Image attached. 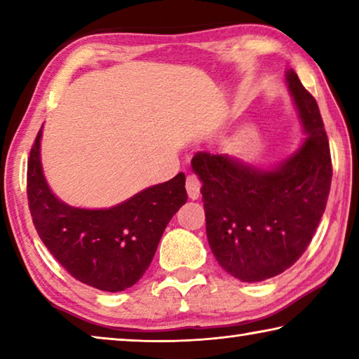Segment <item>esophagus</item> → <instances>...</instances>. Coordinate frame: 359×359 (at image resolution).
<instances>
[{"label": "esophagus", "instance_id": "obj_1", "mask_svg": "<svg viewBox=\"0 0 359 359\" xmlns=\"http://www.w3.org/2000/svg\"><path fill=\"white\" fill-rule=\"evenodd\" d=\"M187 191H188V196L191 199H198L199 198V188H201V182H199L198 175L194 174H188L187 175Z\"/></svg>", "mask_w": 359, "mask_h": 359}]
</instances>
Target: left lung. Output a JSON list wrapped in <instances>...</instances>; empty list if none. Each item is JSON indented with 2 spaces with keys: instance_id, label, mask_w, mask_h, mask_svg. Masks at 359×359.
<instances>
[{
  "instance_id": "left-lung-1",
  "label": "left lung",
  "mask_w": 359,
  "mask_h": 359,
  "mask_svg": "<svg viewBox=\"0 0 359 359\" xmlns=\"http://www.w3.org/2000/svg\"><path fill=\"white\" fill-rule=\"evenodd\" d=\"M287 81L307 133L294 155L274 171L209 151L191 158L203 182L210 250L228 274L248 283L282 274L302 257L331 188L330 141L317 101L294 71Z\"/></svg>"
}]
</instances>
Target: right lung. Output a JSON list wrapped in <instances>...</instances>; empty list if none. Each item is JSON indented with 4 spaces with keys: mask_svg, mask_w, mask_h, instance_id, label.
I'll list each match as a JSON object with an SVG mask.
<instances>
[{
    "mask_svg": "<svg viewBox=\"0 0 359 359\" xmlns=\"http://www.w3.org/2000/svg\"><path fill=\"white\" fill-rule=\"evenodd\" d=\"M41 133L27 169L28 208L41 241L79 282L111 293L133 287L154 259L169 220L187 203L184 172L111 209L71 208L53 196L42 175Z\"/></svg>",
    "mask_w": 359,
    "mask_h": 359,
    "instance_id": "add662e5",
    "label": "right lung"
}]
</instances>
